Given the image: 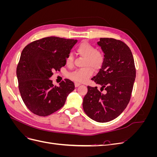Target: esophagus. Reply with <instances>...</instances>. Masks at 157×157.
Wrapping results in <instances>:
<instances>
[{
  "mask_svg": "<svg viewBox=\"0 0 157 157\" xmlns=\"http://www.w3.org/2000/svg\"><path fill=\"white\" fill-rule=\"evenodd\" d=\"M80 85V84H79V83H78V82H75V87H78V86H79Z\"/></svg>",
  "mask_w": 157,
  "mask_h": 157,
  "instance_id": "1",
  "label": "esophagus"
}]
</instances>
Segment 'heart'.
I'll return each mask as SVG.
<instances>
[{"instance_id":"obj_1","label":"heart","mask_w":157,"mask_h":157,"mask_svg":"<svg viewBox=\"0 0 157 157\" xmlns=\"http://www.w3.org/2000/svg\"><path fill=\"white\" fill-rule=\"evenodd\" d=\"M77 53L84 58V69L76 70L71 73L69 78L77 82L82 83L86 82L92 77L94 70L98 71L101 68L104 62V54L103 52L96 50L95 47L88 42H83L77 48ZM73 56L69 54L66 58L65 62L69 67L73 65Z\"/></svg>"}]
</instances>
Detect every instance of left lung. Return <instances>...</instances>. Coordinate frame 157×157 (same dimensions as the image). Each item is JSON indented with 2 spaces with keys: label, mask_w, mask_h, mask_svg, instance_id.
<instances>
[{
  "label": "left lung",
  "mask_w": 157,
  "mask_h": 157,
  "mask_svg": "<svg viewBox=\"0 0 157 157\" xmlns=\"http://www.w3.org/2000/svg\"><path fill=\"white\" fill-rule=\"evenodd\" d=\"M104 53V62L92 78L97 87L88 86L83 99L85 113L98 122H109L119 116L130 101L136 78L134 60L130 49L124 42L111 38H101L97 42Z\"/></svg>",
  "instance_id": "8db88e82"
}]
</instances>
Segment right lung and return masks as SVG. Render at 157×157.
<instances>
[{
	"instance_id": "obj_1",
	"label": "right lung",
	"mask_w": 157,
	"mask_h": 157,
	"mask_svg": "<svg viewBox=\"0 0 157 157\" xmlns=\"http://www.w3.org/2000/svg\"><path fill=\"white\" fill-rule=\"evenodd\" d=\"M77 40L50 36L37 40L23 48L16 75L19 90L26 107L36 115L46 117L59 110L75 90L69 79L54 86V71L66 64V58Z\"/></svg>"
}]
</instances>
